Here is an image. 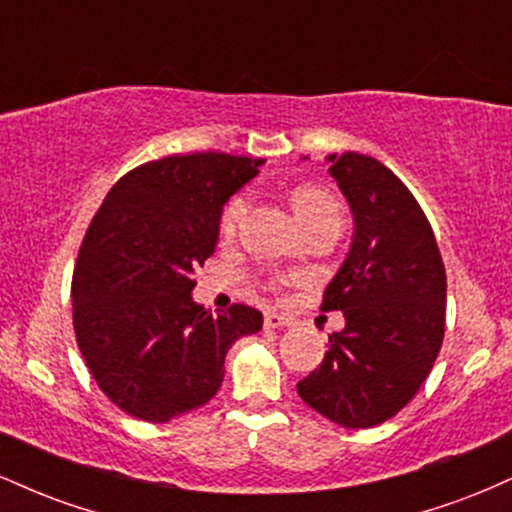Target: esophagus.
I'll return each mask as SVG.
<instances>
[{"instance_id": "obj_1", "label": "esophagus", "mask_w": 512, "mask_h": 512, "mask_svg": "<svg viewBox=\"0 0 512 512\" xmlns=\"http://www.w3.org/2000/svg\"><path fill=\"white\" fill-rule=\"evenodd\" d=\"M289 325H291L289 317L279 313H264V327H269V330H279V327H289Z\"/></svg>"}]
</instances>
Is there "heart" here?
Segmentation results:
<instances>
[{
	"label": "heart",
	"mask_w": 512,
	"mask_h": 512,
	"mask_svg": "<svg viewBox=\"0 0 512 512\" xmlns=\"http://www.w3.org/2000/svg\"><path fill=\"white\" fill-rule=\"evenodd\" d=\"M248 209V199L245 197H233L231 202L226 204L221 216V233L228 236V233L236 231L240 216ZM293 209H296L298 219L301 223H310L317 219H325V216H337L339 219V204L327 195V192L315 190V187H303L293 195Z\"/></svg>",
	"instance_id": "heart-1"
}]
</instances>
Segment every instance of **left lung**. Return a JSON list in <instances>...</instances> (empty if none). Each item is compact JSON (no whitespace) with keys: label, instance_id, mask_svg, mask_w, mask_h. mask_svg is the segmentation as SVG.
<instances>
[{"label":"left lung","instance_id":"obj_1","mask_svg":"<svg viewBox=\"0 0 512 512\" xmlns=\"http://www.w3.org/2000/svg\"><path fill=\"white\" fill-rule=\"evenodd\" d=\"M354 214L349 255L320 310H342L344 330L298 395L344 428H370L407 407L436 363L445 334V267L424 209L373 156H327Z\"/></svg>","mask_w":512,"mask_h":512}]
</instances>
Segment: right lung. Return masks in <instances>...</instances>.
I'll return each mask as SVG.
<instances>
[{
    "mask_svg": "<svg viewBox=\"0 0 512 512\" xmlns=\"http://www.w3.org/2000/svg\"><path fill=\"white\" fill-rule=\"evenodd\" d=\"M262 158L175 154L129 170L88 226L74 264V332L93 380L134 419L166 424L219 392L233 342L262 313L192 301L197 267L214 255L223 204Z\"/></svg>",
    "mask_w": 512,
    "mask_h": 512,
    "instance_id": "right-lung-1",
    "label": "right lung"
}]
</instances>
